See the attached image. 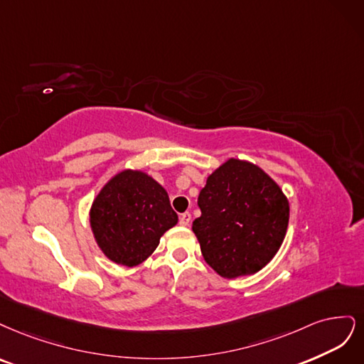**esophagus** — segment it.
<instances>
[{
	"label": "esophagus",
	"mask_w": 364,
	"mask_h": 364,
	"mask_svg": "<svg viewBox=\"0 0 364 364\" xmlns=\"http://www.w3.org/2000/svg\"><path fill=\"white\" fill-rule=\"evenodd\" d=\"M189 222H191V213L189 212L180 215V225L187 227V225H189Z\"/></svg>",
	"instance_id": "esophagus-1"
}]
</instances>
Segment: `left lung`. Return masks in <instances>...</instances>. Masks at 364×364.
<instances>
[{
	"mask_svg": "<svg viewBox=\"0 0 364 364\" xmlns=\"http://www.w3.org/2000/svg\"><path fill=\"white\" fill-rule=\"evenodd\" d=\"M201 216L192 231L205 263L224 278L257 274L284 242L289 199L275 180L248 160L228 159L199 192Z\"/></svg>",
	"mask_w": 364,
	"mask_h": 364,
	"instance_id": "8db88e82",
	"label": "left lung"
}]
</instances>
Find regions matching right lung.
<instances>
[{"label":"right lung","instance_id":"1","mask_svg":"<svg viewBox=\"0 0 364 364\" xmlns=\"http://www.w3.org/2000/svg\"><path fill=\"white\" fill-rule=\"evenodd\" d=\"M165 187L140 169L116 172L93 198L89 224L98 248L116 264L133 267L152 255L177 225Z\"/></svg>","mask_w":364,"mask_h":364}]
</instances>
